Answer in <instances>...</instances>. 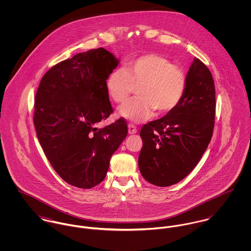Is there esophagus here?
<instances>
[{"label":"esophagus","mask_w":251,"mask_h":251,"mask_svg":"<svg viewBox=\"0 0 251 251\" xmlns=\"http://www.w3.org/2000/svg\"><path fill=\"white\" fill-rule=\"evenodd\" d=\"M136 132H137L136 126H133V125H131V124H129V125H128V133H129V134H135Z\"/></svg>","instance_id":"34e87169"}]
</instances>
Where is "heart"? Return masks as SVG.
Returning <instances> with one entry per match:
<instances>
[{
    "label": "heart",
    "instance_id": "b5f03b06",
    "mask_svg": "<svg viewBox=\"0 0 251 251\" xmlns=\"http://www.w3.org/2000/svg\"><path fill=\"white\" fill-rule=\"evenodd\" d=\"M106 90L116 103H124L137 87L139 98L119 109L120 115L131 122L141 123L151 117L154 110L162 115L178 106L186 87V75L179 66L164 56L149 53L139 56L108 74Z\"/></svg>",
    "mask_w": 251,
    "mask_h": 251
}]
</instances>
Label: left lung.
<instances>
[{
    "label": "left lung",
    "instance_id": "left-lung-1",
    "mask_svg": "<svg viewBox=\"0 0 251 251\" xmlns=\"http://www.w3.org/2000/svg\"><path fill=\"white\" fill-rule=\"evenodd\" d=\"M215 116L212 73L206 65L194 58L178 106L141 128L143 147L138 165L144 179L162 187L184 179L208 148L213 136Z\"/></svg>",
    "mask_w": 251,
    "mask_h": 251
}]
</instances>
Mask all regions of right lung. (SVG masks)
<instances>
[{
    "label": "right lung",
    "mask_w": 251,
    "mask_h": 251,
    "mask_svg": "<svg viewBox=\"0 0 251 251\" xmlns=\"http://www.w3.org/2000/svg\"><path fill=\"white\" fill-rule=\"evenodd\" d=\"M118 65L104 48L78 53L52 67L36 91L38 141L54 170L73 186L89 189L100 183L127 135L123 118L97 126L113 113L105 81Z\"/></svg>",
    "instance_id": "right-lung-1"
}]
</instances>
